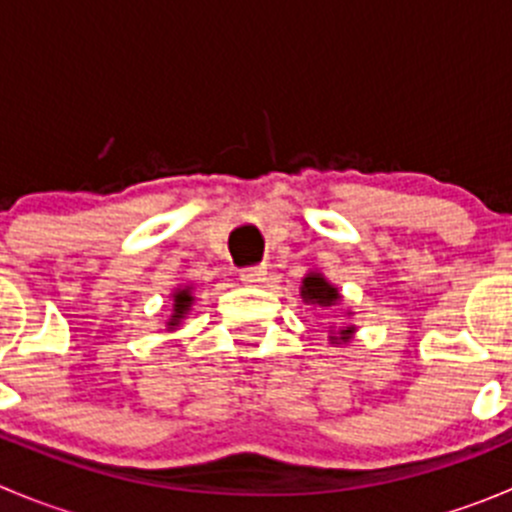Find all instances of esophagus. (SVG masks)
<instances>
[{
	"instance_id": "1",
	"label": "esophagus",
	"mask_w": 512,
	"mask_h": 512,
	"mask_svg": "<svg viewBox=\"0 0 512 512\" xmlns=\"http://www.w3.org/2000/svg\"><path fill=\"white\" fill-rule=\"evenodd\" d=\"M241 281L243 284H248V286H256V284H261V281L266 279V269L264 266H251V269H241Z\"/></svg>"
}]
</instances>
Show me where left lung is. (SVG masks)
<instances>
[{"label": "left lung", "mask_w": 512, "mask_h": 512, "mask_svg": "<svg viewBox=\"0 0 512 512\" xmlns=\"http://www.w3.org/2000/svg\"><path fill=\"white\" fill-rule=\"evenodd\" d=\"M301 299L311 306H319V309H329V306L342 304V294H339L337 286L326 279L321 271H309V274L301 279L299 289ZM347 316H352V311L347 309ZM357 334V326L354 324H342V326H329V342L332 344H349Z\"/></svg>", "instance_id": "left-lung-1"}]
</instances>
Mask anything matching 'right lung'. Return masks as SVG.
<instances>
[{
    "label": "right lung",
    "instance_id": "1",
    "mask_svg": "<svg viewBox=\"0 0 512 512\" xmlns=\"http://www.w3.org/2000/svg\"><path fill=\"white\" fill-rule=\"evenodd\" d=\"M168 299L173 301V309H170V319L165 321V326H168V332H173V329H178L180 326V321L186 319L188 311H191V306H193V301H196L193 284L178 286V289L170 291Z\"/></svg>",
    "mask_w": 512,
    "mask_h": 512
}]
</instances>
